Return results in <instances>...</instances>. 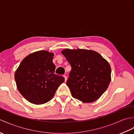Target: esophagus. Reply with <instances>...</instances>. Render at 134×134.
Returning a JSON list of instances; mask_svg holds the SVG:
<instances>
[{"label": "esophagus", "instance_id": "obj_1", "mask_svg": "<svg viewBox=\"0 0 134 134\" xmlns=\"http://www.w3.org/2000/svg\"><path fill=\"white\" fill-rule=\"evenodd\" d=\"M63 77L64 78V80H65V81H67V76H65V75H63Z\"/></svg>", "mask_w": 134, "mask_h": 134}]
</instances>
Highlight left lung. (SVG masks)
<instances>
[{
    "label": "left lung",
    "mask_w": 134,
    "mask_h": 134,
    "mask_svg": "<svg viewBox=\"0 0 134 134\" xmlns=\"http://www.w3.org/2000/svg\"><path fill=\"white\" fill-rule=\"evenodd\" d=\"M61 53L71 66L66 85L73 97L87 103L98 99L111 81L109 63L92 50L65 49Z\"/></svg>",
    "instance_id": "1"
}]
</instances>
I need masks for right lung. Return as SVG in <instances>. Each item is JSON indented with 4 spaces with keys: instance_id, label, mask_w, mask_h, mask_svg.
<instances>
[{
    "instance_id": "obj_1",
    "label": "right lung",
    "mask_w": 134,
    "mask_h": 134,
    "mask_svg": "<svg viewBox=\"0 0 134 134\" xmlns=\"http://www.w3.org/2000/svg\"><path fill=\"white\" fill-rule=\"evenodd\" d=\"M53 53L40 51L23 59L15 72L19 93L28 101L39 105L50 101L64 78L55 74Z\"/></svg>"
}]
</instances>
